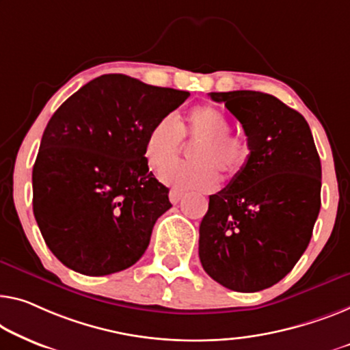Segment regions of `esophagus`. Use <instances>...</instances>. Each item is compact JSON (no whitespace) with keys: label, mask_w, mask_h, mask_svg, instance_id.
I'll return each instance as SVG.
<instances>
[{"label":"esophagus","mask_w":350,"mask_h":350,"mask_svg":"<svg viewBox=\"0 0 350 350\" xmlns=\"http://www.w3.org/2000/svg\"><path fill=\"white\" fill-rule=\"evenodd\" d=\"M182 198H184V193H182L180 190H171L170 191V201L173 202V204H177Z\"/></svg>","instance_id":"esophagus-1"}]
</instances>
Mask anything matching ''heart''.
Masks as SVG:
<instances>
[{
  "label": "heart",
  "mask_w": 350,
  "mask_h": 350,
  "mask_svg": "<svg viewBox=\"0 0 350 350\" xmlns=\"http://www.w3.org/2000/svg\"><path fill=\"white\" fill-rule=\"evenodd\" d=\"M231 124L221 109L212 105L193 107L180 125L174 114H165L149 129L144 155L150 168L161 170L178 153L182 136L200 141L192 151L191 164L176 162L161 170L160 179L171 187L184 190H212L218 171L236 176L248 159V146L237 135L229 133Z\"/></svg>",
  "instance_id": "1"
}]
</instances>
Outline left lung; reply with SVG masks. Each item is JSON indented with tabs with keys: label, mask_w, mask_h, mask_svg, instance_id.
Here are the masks:
<instances>
[{
	"label": "left lung",
	"mask_w": 350,
	"mask_h": 350,
	"mask_svg": "<svg viewBox=\"0 0 350 350\" xmlns=\"http://www.w3.org/2000/svg\"><path fill=\"white\" fill-rule=\"evenodd\" d=\"M208 96L242 124L250 155L231 184L208 196L200 225L202 269L231 291L267 289L311 241L321 211L319 154L305 118L270 94Z\"/></svg>",
	"instance_id": "left-lung-1"
}]
</instances>
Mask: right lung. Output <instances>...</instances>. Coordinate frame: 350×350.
<instances>
[{"label": "right lung", "mask_w": 350, "mask_h": 350, "mask_svg": "<svg viewBox=\"0 0 350 350\" xmlns=\"http://www.w3.org/2000/svg\"><path fill=\"white\" fill-rule=\"evenodd\" d=\"M190 94L137 78H94L56 109L33 168V211L42 237L66 267L102 276L129 269L171 207L149 173V129Z\"/></svg>", "instance_id": "1"}]
</instances>
